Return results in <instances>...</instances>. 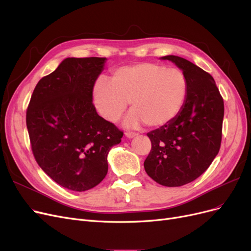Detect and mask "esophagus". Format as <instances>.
I'll return each instance as SVG.
<instances>
[{"mask_svg":"<svg viewBox=\"0 0 251 251\" xmlns=\"http://www.w3.org/2000/svg\"><path fill=\"white\" fill-rule=\"evenodd\" d=\"M137 135H138V134L133 133V132H126V137L128 138V139H131V138L136 137V136H137Z\"/></svg>","mask_w":251,"mask_h":251,"instance_id":"esophagus-1","label":"esophagus"}]
</instances>
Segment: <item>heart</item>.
<instances>
[{"label":"heart","mask_w":251,"mask_h":251,"mask_svg":"<svg viewBox=\"0 0 251 251\" xmlns=\"http://www.w3.org/2000/svg\"><path fill=\"white\" fill-rule=\"evenodd\" d=\"M188 85L184 73L155 63L120 67L113 72L111 82L98 78L93 87V100L98 113L114 123L130 101L132 111L125 118L127 127L143 123L151 127L170 124L183 108Z\"/></svg>","instance_id":"b5f03b06"}]
</instances>
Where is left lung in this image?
Masks as SVG:
<instances>
[{
  "mask_svg": "<svg viewBox=\"0 0 251 251\" xmlns=\"http://www.w3.org/2000/svg\"><path fill=\"white\" fill-rule=\"evenodd\" d=\"M161 59L171 60L184 73L187 97L176 118L147 134L151 150L143 165L157 183L182 186L200 177L218 155L224 102L209 73L176 55Z\"/></svg>",
  "mask_w": 251,
  "mask_h": 251,
  "instance_id": "8db88e82",
  "label": "left lung"
}]
</instances>
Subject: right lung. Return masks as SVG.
Wrapping results in <instances>:
<instances>
[{
  "label": "right lung",
  "mask_w": 251,
  "mask_h": 251,
  "mask_svg": "<svg viewBox=\"0 0 251 251\" xmlns=\"http://www.w3.org/2000/svg\"><path fill=\"white\" fill-rule=\"evenodd\" d=\"M105 57H67L43 77L30 100L26 124L35 160L57 184L93 188L108 173V154L124 133L98 115L94 83Z\"/></svg>",
  "instance_id": "right-lung-1"
}]
</instances>
